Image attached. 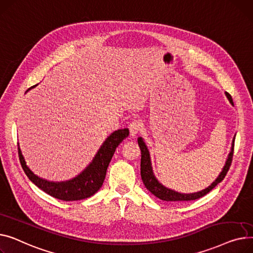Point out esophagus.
<instances>
[{
    "label": "esophagus",
    "instance_id": "esophagus-1",
    "mask_svg": "<svg viewBox=\"0 0 253 253\" xmlns=\"http://www.w3.org/2000/svg\"><path fill=\"white\" fill-rule=\"evenodd\" d=\"M141 123L139 121H133L128 125V128H129V135L131 137L137 136V133H139V131L141 130Z\"/></svg>",
    "mask_w": 253,
    "mask_h": 253
}]
</instances>
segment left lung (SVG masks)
Wrapping results in <instances>:
<instances>
[{
	"label": "left lung",
	"instance_id": "left-lung-1",
	"mask_svg": "<svg viewBox=\"0 0 253 253\" xmlns=\"http://www.w3.org/2000/svg\"><path fill=\"white\" fill-rule=\"evenodd\" d=\"M226 96L229 99L232 105H234L231 95L226 92ZM234 142H235V138L233 139L231 152L228 156L226 165H225L224 169H222L221 172L219 173V175L217 176V179L210 187H207L206 189H204L200 192L191 193V194H183V193L175 192L173 190H170V189L165 187L157 181V179L153 173V170H152L149 150H148V148H147L145 142L143 141V139L140 137L138 139V144H139L140 149H141V177H142V181H143L145 187L147 188V190H149L154 196H156L157 198H159L161 200L172 202V201H190V200L199 199V198L203 197L204 195H206L207 193H210L218 183H220L222 180L225 179V176H226L227 172L229 171V169H230L231 163H232V159H233Z\"/></svg>",
	"mask_w": 253,
	"mask_h": 253
}]
</instances>
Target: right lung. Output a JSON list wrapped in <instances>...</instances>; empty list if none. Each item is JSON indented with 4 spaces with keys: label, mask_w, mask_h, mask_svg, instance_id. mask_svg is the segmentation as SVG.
<instances>
[{
    "label": "right lung",
    "mask_w": 253,
    "mask_h": 253,
    "mask_svg": "<svg viewBox=\"0 0 253 253\" xmlns=\"http://www.w3.org/2000/svg\"><path fill=\"white\" fill-rule=\"evenodd\" d=\"M32 88V87H31ZM128 128H122L113 131L105 140L94 157L93 161L78 176L65 182H50L36 175L26 166L24 157L18 147V154L21 167L36 186L54 198L63 201L82 200L93 196L102 187L109 162L115 152L116 147L128 136Z\"/></svg>",
    "instance_id": "1"
}]
</instances>
